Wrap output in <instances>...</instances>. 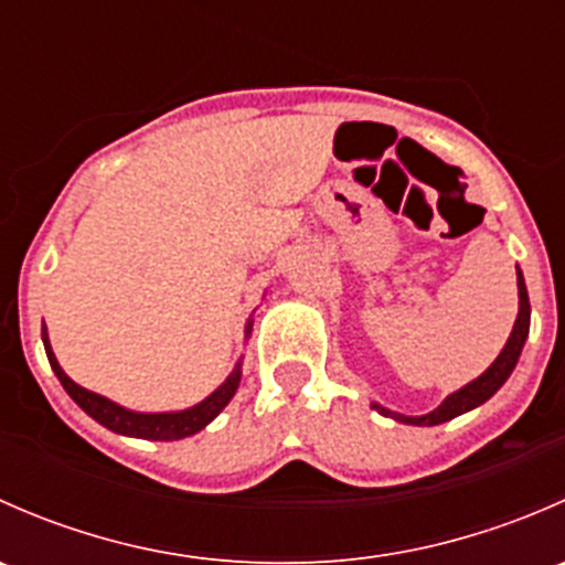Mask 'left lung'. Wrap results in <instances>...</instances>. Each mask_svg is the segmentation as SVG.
Masks as SVG:
<instances>
[{
    "label": "left lung",
    "mask_w": 565,
    "mask_h": 565,
    "mask_svg": "<svg viewBox=\"0 0 565 565\" xmlns=\"http://www.w3.org/2000/svg\"><path fill=\"white\" fill-rule=\"evenodd\" d=\"M516 287H520V315H516L514 330H511L509 341H505V347H503V352L498 355V361H494L492 366L481 374V377L472 380L470 385H465L461 391L451 393V396H448L440 407L431 409L429 415H420V418H407V415L393 413V418L404 420V424H415V426H437V424H443V420H451V418H457V415L467 413V409L478 407V404L487 402L489 396H494V391H498L500 385L509 380V374L514 372L516 361H520L522 344H525L527 330H530V300H527V287H525V278H522L520 267H516ZM374 409L383 415H391V409L380 407V404H374Z\"/></svg>",
    "instance_id": "1"
}]
</instances>
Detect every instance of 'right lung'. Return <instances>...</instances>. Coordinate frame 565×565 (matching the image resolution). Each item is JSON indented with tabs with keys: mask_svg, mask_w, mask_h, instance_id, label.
Wrapping results in <instances>:
<instances>
[{
	"mask_svg": "<svg viewBox=\"0 0 565 565\" xmlns=\"http://www.w3.org/2000/svg\"><path fill=\"white\" fill-rule=\"evenodd\" d=\"M246 333H250V324L246 328ZM43 344H45V355H49L51 369H54V374L60 377L62 388L71 393V398L84 409V413L93 415L98 424H104L106 429L117 431V435L141 437V440H180V437L196 435L199 429H204V426H207L210 420H213L226 404H230V398L235 396L237 385H241V363H237L235 372L226 377V383L215 393H210V396L204 398L202 404H196V407L182 409V413H130V409L108 402V398L98 396V393L82 388V385H76L65 372H62L54 352H51L49 335H45V324H43Z\"/></svg>",
	"mask_w": 565,
	"mask_h": 565,
	"instance_id": "right-lung-1",
	"label": "right lung"
}]
</instances>
